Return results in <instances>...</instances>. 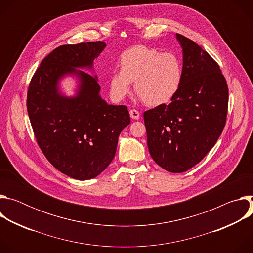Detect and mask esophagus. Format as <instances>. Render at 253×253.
Returning <instances> with one entry per match:
<instances>
[{
  "instance_id": "1",
  "label": "esophagus",
  "mask_w": 253,
  "mask_h": 253,
  "mask_svg": "<svg viewBox=\"0 0 253 253\" xmlns=\"http://www.w3.org/2000/svg\"><path fill=\"white\" fill-rule=\"evenodd\" d=\"M130 116H131V118L132 119H135V120H137V119H139L140 118V113L137 111V110H135V109H132V110H130Z\"/></svg>"
}]
</instances>
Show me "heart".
<instances>
[{
  "mask_svg": "<svg viewBox=\"0 0 253 253\" xmlns=\"http://www.w3.org/2000/svg\"><path fill=\"white\" fill-rule=\"evenodd\" d=\"M119 66L120 71H115L110 78L111 94L116 100L123 99L135 81V92L144 103L160 105L176 94L181 83L182 68L178 58L146 46L125 50Z\"/></svg>",
  "mask_w": 253,
  "mask_h": 253,
  "instance_id": "b5f03b06",
  "label": "heart"
}]
</instances>
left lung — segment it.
I'll return each mask as SVG.
<instances>
[{
	"label": "left lung",
	"instance_id": "obj_1",
	"mask_svg": "<svg viewBox=\"0 0 253 253\" xmlns=\"http://www.w3.org/2000/svg\"><path fill=\"white\" fill-rule=\"evenodd\" d=\"M181 83L169 105L144 112L147 145L163 169L181 173L199 163L221 135L228 109V86L219 65L183 35Z\"/></svg>",
	"mask_w": 253,
	"mask_h": 253
}]
</instances>
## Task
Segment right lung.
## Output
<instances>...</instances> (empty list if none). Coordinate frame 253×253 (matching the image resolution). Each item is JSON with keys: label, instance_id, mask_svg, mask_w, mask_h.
I'll use <instances>...</instances> for the list:
<instances>
[{"label": "right lung", "instance_id": "1", "mask_svg": "<svg viewBox=\"0 0 253 253\" xmlns=\"http://www.w3.org/2000/svg\"><path fill=\"white\" fill-rule=\"evenodd\" d=\"M103 41L62 45L43 59L27 93V110L34 135L48 161L78 180L98 176L113 160L118 137L130 123L127 106L108 105L100 96L97 77L75 68L92 67ZM77 74L79 95L67 98L57 92L65 74Z\"/></svg>", "mask_w": 253, "mask_h": 253}]
</instances>
